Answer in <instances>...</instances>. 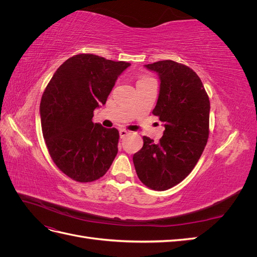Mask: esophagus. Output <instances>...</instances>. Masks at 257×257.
Returning a JSON list of instances; mask_svg holds the SVG:
<instances>
[{"mask_svg":"<svg viewBox=\"0 0 257 257\" xmlns=\"http://www.w3.org/2000/svg\"><path fill=\"white\" fill-rule=\"evenodd\" d=\"M119 134H120V138H124L128 134V132L126 130L121 128V130H119Z\"/></svg>","mask_w":257,"mask_h":257,"instance_id":"obj_1","label":"esophagus"}]
</instances>
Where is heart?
<instances>
[{
  "mask_svg": "<svg viewBox=\"0 0 257 257\" xmlns=\"http://www.w3.org/2000/svg\"><path fill=\"white\" fill-rule=\"evenodd\" d=\"M148 79H151V78H149V77H146V76H144V77H142V78L139 79L138 81H144V80H148Z\"/></svg>",
  "mask_w": 257,
  "mask_h": 257,
  "instance_id": "1",
  "label": "heart"
}]
</instances>
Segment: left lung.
Here are the masks:
<instances>
[{
    "mask_svg": "<svg viewBox=\"0 0 257 257\" xmlns=\"http://www.w3.org/2000/svg\"><path fill=\"white\" fill-rule=\"evenodd\" d=\"M160 79L159 98L152 113L165 127L159 143L144 136L133 157L141 181L155 191L180 183L195 167L209 136L210 102L197 74L172 60L145 65Z\"/></svg>",
    "mask_w": 257,
    "mask_h": 257,
    "instance_id": "left-lung-1",
    "label": "left lung"
}]
</instances>
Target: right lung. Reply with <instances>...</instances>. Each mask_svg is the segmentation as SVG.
I'll return each instance as SVG.
<instances>
[{"instance_id":"right-lung-1","label":"right lung","mask_w":257,"mask_h":257,"mask_svg":"<svg viewBox=\"0 0 257 257\" xmlns=\"http://www.w3.org/2000/svg\"><path fill=\"white\" fill-rule=\"evenodd\" d=\"M128 66L95 54H77L57 69L44 92L40 114L46 146L54 164L76 181L103 177L118 153V130L92 119Z\"/></svg>"}]
</instances>
